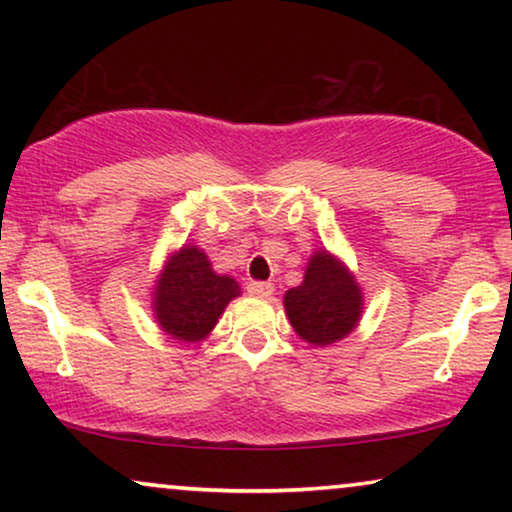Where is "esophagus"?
Masks as SVG:
<instances>
[{"label": "esophagus", "instance_id": "1", "mask_svg": "<svg viewBox=\"0 0 512 512\" xmlns=\"http://www.w3.org/2000/svg\"><path fill=\"white\" fill-rule=\"evenodd\" d=\"M272 291H275V286L270 282H249L247 284V293L254 298H270Z\"/></svg>", "mask_w": 512, "mask_h": 512}]
</instances>
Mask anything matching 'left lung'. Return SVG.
Returning a JSON list of instances; mask_svg holds the SVG:
<instances>
[{"instance_id":"8db88e82","label":"left lung","mask_w":512,"mask_h":512,"mask_svg":"<svg viewBox=\"0 0 512 512\" xmlns=\"http://www.w3.org/2000/svg\"><path fill=\"white\" fill-rule=\"evenodd\" d=\"M361 303L354 277L326 251L312 256L303 284L284 296L291 326L312 345H331L345 338L361 317Z\"/></svg>"}]
</instances>
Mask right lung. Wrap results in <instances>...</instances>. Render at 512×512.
<instances>
[{
	"instance_id": "1",
	"label": "right lung",
	"mask_w": 512,
	"mask_h": 512,
	"mask_svg": "<svg viewBox=\"0 0 512 512\" xmlns=\"http://www.w3.org/2000/svg\"><path fill=\"white\" fill-rule=\"evenodd\" d=\"M235 296H240L235 279L216 275L200 249L184 247L170 258L156 286V317L172 338L195 342L212 331Z\"/></svg>"
}]
</instances>
